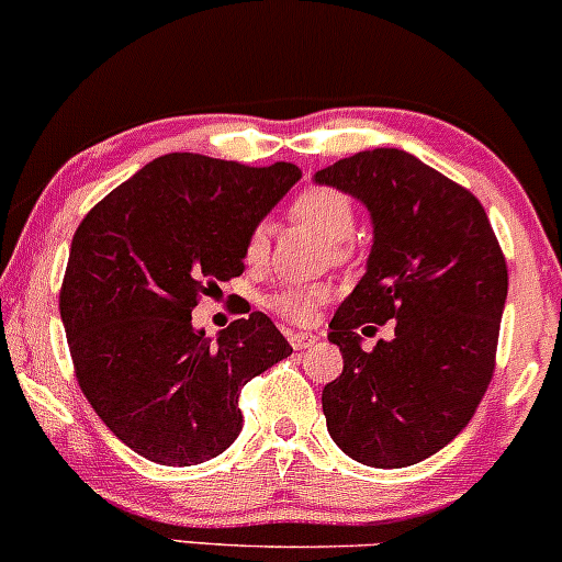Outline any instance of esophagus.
<instances>
[{
  "instance_id": "1",
  "label": "esophagus",
  "mask_w": 562,
  "mask_h": 562,
  "mask_svg": "<svg viewBox=\"0 0 562 562\" xmlns=\"http://www.w3.org/2000/svg\"><path fill=\"white\" fill-rule=\"evenodd\" d=\"M316 340H318V335H313V331H289V342H292L294 351L311 348Z\"/></svg>"
}]
</instances>
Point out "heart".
Here are the masks:
<instances>
[{"instance_id":"b5f03b06","label":"heart","mask_w":562,"mask_h":562,"mask_svg":"<svg viewBox=\"0 0 562 562\" xmlns=\"http://www.w3.org/2000/svg\"><path fill=\"white\" fill-rule=\"evenodd\" d=\"M292 216L311 227L318 238L331 244L335 255H346V244L342 240L351 238L356 225V211L351 198L342 195L335 187H307L300 192L292 203ZM268 255V227L257 225L246 238V262L259 265ZM329 297L327 286L318 283H292L283 286L276 294H270L268 305L276 313H281L289 322H311L316 307Z\"/></svg>"}]
</instances>
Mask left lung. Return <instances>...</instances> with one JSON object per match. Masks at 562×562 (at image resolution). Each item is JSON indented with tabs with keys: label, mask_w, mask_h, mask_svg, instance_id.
Returning <instances> with one entry per match:
<instances>
[{
	"label": "left lung",
	"mask_w": 562,
	"mask_h": 562,
	"mask_svg": "<svg viewBox=\"0 0 562 562\" xmlns=\"http://www.w3.org/2000/svg\"><path fill=\"white\" fill-rule=\"evenodd\" d=\"M313 182L372 220L367 273L329 322L342 351V375L322 394L329 437L364 467H413L450 445L485 396L509 289L504 255L472 192L404 149L356 153ZM385 321L392 340L364 352L360 335Z\"/></svg>",
	"instance_id": "8db88e82"
}]
</instances>
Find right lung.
<instances>
[{"label": "right lung", "instance_id": "1", "mask_svg": "<svg viewBox=\"0 0 562 562\" xmlns=\"http://www.w3.org/2000/svg\"><path fill=\"white\" fill-rule=\"evenodd\" d=\"M303 177L206 155L155 158L90 209L71 238L61 322L82 394L131 450L195 467L235 442L238 394L292 353L265 313L211 342L192 307L244 273L246 238Z\"/></svg>", "mask_w": 562, "mask_h": 562}]
</instances>
